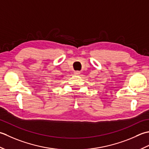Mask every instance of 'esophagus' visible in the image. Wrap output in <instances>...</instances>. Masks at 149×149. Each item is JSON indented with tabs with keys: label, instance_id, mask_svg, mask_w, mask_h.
Returning a JSON list of instances; mask_svg holds the SVG:
<instances>
[{
	"label": "esophagus",
	"instance_id": "1",
	"mask_svg": "<svg viewBox=\"0 0 149 149\" xmlns=\"http://www.w3.org/2000/svg\"><path fill=\"white\" fill-rule=\"evenodd\" d=\"M74 74H76V75H78L79 74H80V71H74Z\"/></svg>",
	"mask_w": 149,
	"mask_h": 149
}]
</instances>
